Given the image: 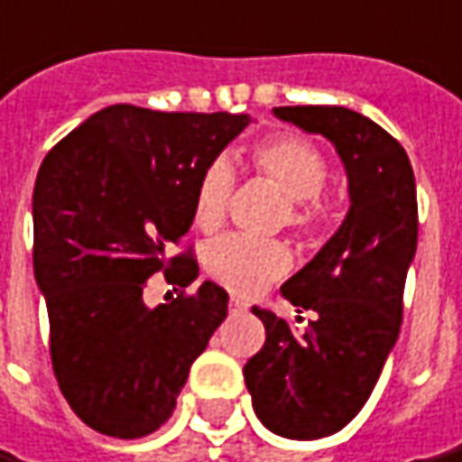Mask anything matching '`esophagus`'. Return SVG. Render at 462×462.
<instances>
[{"label":"esophagus","mask_w":462,"mask_h":462,"mask_svg":"<svg viewBox=\"0 0 462 462\" xmlns=\"http://www.w3.org/2000/svg\"><path fill=\"white\" fill-rule=\"evenodd\" d=\"M228 307H231V311H234V314H244V311L249 310V304H246L244 299H238V297H231Z\"/></svg>","instance_id":"1"}]
</instances>
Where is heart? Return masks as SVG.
I'll return each mask as SVG.
<instances>
[{"label": "heart", "mask_w": 462, "mask_h": 462, "mask_svg": "<svg viewBox=\"0 0 462 462\" xmlns=\"http://www.w3.org/2000/svg\"><path fill=\"white\" fill-rule=\"evenodd\" d=\"M251 163L259 176L286 196L282 221L299 236L311 234L319 221L317 196L324 190L329 173L322 152L299 135H272L254 145ZM234 180V168L226 158H216L200 173L193 193V221L200 231L211 234L224 224ZM289 263V251L279 241L224 236L206 249V272L241 297L262 291L286 273Z\"/></svg>", "instance_id": "obj_1"}]
</instances>
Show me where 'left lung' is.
<instances>
[{
	"instance_id": "obj_1",
	"label": "left lung",
	"mask_w": 462,
	"mask_h": 462,
	"mask_svg": "<svg viewBox=\"0 0 462 462\" xmlns=\"http://www.w3.org/2000/svg\"><path fill=\"white\" fill-rule=\"evenodd\" d=\"M273 116L332 143L345 163L349 211L319 254L282 286V297L314 314L307 329L254 307L266 342L246 362L244 380L269 430L319 440L365 407L397 342L418 249L415 173L405 148L349 107L294 105L273 107Z\"/></svg>"
}]
</instances>
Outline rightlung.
Returning a JSON list of instances; mask_svg holds the SVG:
<instances>
[{
	"mask_svg": "<svg viewBox=\"0 0 462 462\" xmlns=\"http://www.w3.org/2000/svg\"><path fill=\"white\" fill-rule=\"evenodd\" d=\"M251 123L231 113L110 105L40 165L34 279L47 301L62 395L92 430L133 440L173 415L190 365L228 314L213 282L148 307L152 273L189 286L199 263L168 256L193 224L200 173Z\"/></svg>",
	"mask_w": 462,
	"mask_h": 462,
	"instance_id": "obj_1",
	"label": "right lung"
}]
</instances>
